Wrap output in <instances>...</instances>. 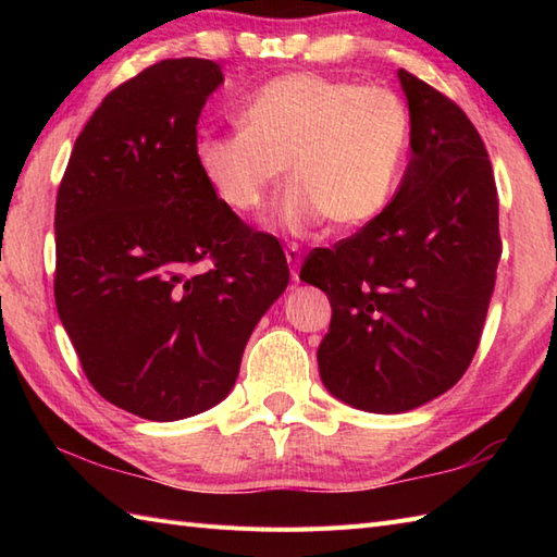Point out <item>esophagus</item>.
Returning <instances> with one entry per match:
<instances>
[{"label":"esophagus","mask_w":557,"mask_h":557,"mask_svg":"<svg viewBox=\"0 0 557 557\" xmlns=\"http://www.w3.org/2000/svg\"><path fill=\"white\" fill-rule=\"evenodd\" d=\"M285 253H287V263H289L292 280L297 282V280H299V265H301V251H299V246L292 244Z\"/></svg>","instance_id":"obj_1"}]
</instances>
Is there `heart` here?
<instances>
[{
	"instance_id": "1",
	"label": "heart",
	"mask_w": 557,
	"mask_h": 557,
	"mask_svg": "<svg viewBox=\"0 0 557 557\" xmlns=\"http://www.w3.org/2000/svg\"><path fill=\"white\" fill-rule=\"evenodd\" d=\"M236 134L198 140L196 160L224 206L256 215L289 170L282 224L309 232L330 218L357 227L381 215L405 172L411 122L397 92L321 74H285L234 114Z\"/></svg>"
}]
</instances>
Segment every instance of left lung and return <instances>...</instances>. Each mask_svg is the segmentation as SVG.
<instances>
[{"instance_id": "1", "label": "left lung", "mask_w": 557, "mask_h": 557, "mask_svg": "<svg viewBox=\"0 0 557 557\" xmlns=\"http://www.w3.org/2000/svg\"><path fill=\"white\" fill-rule=\"evenodd\" d=\"M411 158L381 215L335 248H315L301 280L333 321L318 347L327 393L354 409L401 413L447 393L474 359L500 260L498 191L469 116L409 71Z\"/></svg>"}]
</instances>
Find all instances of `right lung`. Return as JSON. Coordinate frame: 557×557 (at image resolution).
<instances>
[{"label":"right lung","instance_id":"1","mask_svg":"<svg viewBox=\"0 0 557 557\" xmlns=\"http://www.w3.org/2000/svg\"><path fill=\"white\" fill-rule=\"evenodd\" d=\"M222 81L220 64L184 57L122 83L83 126L57 194V313L90 385L148 421L227 397L289 285L275 236L198 170L196 124Z\"/></svg>","mask_w":557,"mask_h":557}]
</instances>
